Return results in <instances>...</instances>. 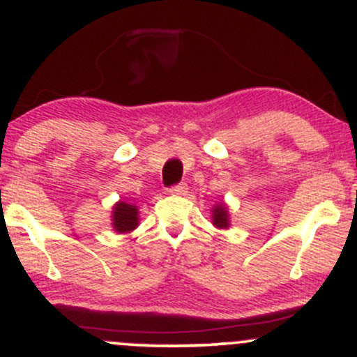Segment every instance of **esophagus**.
I'll use <instances>...</instances> for the list:
<instances>
[{"label": "esophagus", "instance_id": "obj_1", "mask_svg": "<svg viewBox=\"0 0 357 357\" xmlns=\"http://www.w3.org/2000/svg\"><path fill=\"white\" fill-rule=\"evenodd\" d=\"M186 190H188L186 183H179V184H176V186L169 188V192H171V195L181 196V195H186Z\"/></svg>", "mask_w": 357, "mask_h": 357}]
</instances>
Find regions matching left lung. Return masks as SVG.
I'll return each instance as SVG.
<instances>
[{
	"mask_svg": "<svg viewBox=\"0 0 357 357\" xmlns=\"http://www.w3.org/2000/svg\"><path fill=\"white\" fill-rule=\"evenodd\" d=\"M211 223L215 228H220V230H227L230 228V208L225 202L216 203L215 206L211 208Z\"/></svg>",
	"mask_w": 357,
	"mask_h": 357,
	"instance_id": "left-lung-1",
	"label": "left lung"
}]
</instances>
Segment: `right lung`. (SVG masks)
Segmentation results:
<instances>
[{"instance_id":"obj_1","label":"right lung","mask_w":357,"mask_h":357,"mask_svg":"<svg viewBox=\"0 0 357 357\" xmlns=\"http://www.w3.org/2000/svg\"><path fill=\"white\" fill-rule=\"evenodd\" d=\"M110 227L119 235H127V233L134 231L139 227V208L134 203L119 199L112 206Z\"/></svg>"}]
</instances>
